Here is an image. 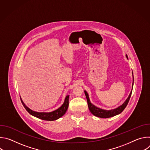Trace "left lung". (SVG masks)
Wrapping results in <instances>:
<instances>
[{"instance_id": "left-lung-1", "label": "left lung", "mask_w": 150, "mask_h": 150, "mask_svg": "<svg viewBox=\"0 0 150 150\" xmlns=\"http://www.w3.org/2000/svg\"><path fill=\"white\" fill-rule=\"evenodd\" d=\"M126 57L128 59L127 55H126ZM132 76H133V78H134L133 72H132ZM133 85H134V79H133V82H132V90H131L129 96H128V97L127 98V99L125 100V101L121 105L119 106L118 108H117L116 109H112V110H104V109H100L99 108H97V107H96V105L93 104L90 101L88 94L87 93V92L85 90L84 93H85V96H86V98H87V103H88V108H89L90 111L95 116L101 117V118H109V117H111L115 116L116 115H117L121 113L123 111V110L125 109L128 102H129V99H130L131 94H132Z\"/></svg>"}]
</instances>
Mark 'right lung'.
<instances>
[{"label": "right lung", "mask_w": 150, "mask_h": 150, "mask_svg": "<svg viewBox=\"0 0 150 150\" xmlns=\"http://www.w3.org/2000/svg\"><path fill=\"white\" fill-rule=\"evenodd\" d=\"M69 95L67 96V97H65V101H64V103L60 107V108L51 112H35L34 110H32L25 104L22 98L21 97L20 98H21V102H22L25 109L30 115L38 119H40L41 120L53 121V120H55L59 119L60 117H61L65 114L69 106Z\"/></svg>", "instance_id": "add662e5"}]
</instances>
